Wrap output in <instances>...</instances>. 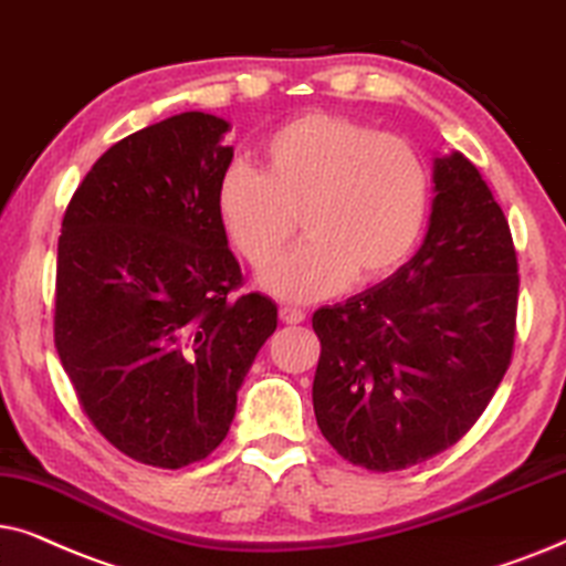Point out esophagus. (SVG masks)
<instances>
[{"label":"esophagus","mask_w":566,"mask_h":566,"mask_svg":"<svg viewBox=\"0 0 566 566\" xmlns=\"http://www.w3.org/2000/svg\"><path fill=\"white\" fill-rule=\"evenodd\" d=\"M279 318H282V323H303L305 321V313L303 311H297V307H290V305H284V307H279Z\"/></svg>","instance_id":"1"}]
</instances>
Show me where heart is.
Here are the masks:
<instances>
[{
  "mask_svg": "<svg viewBox=\"0 0 566 566\" xmlns=\"http://www.w3.org/2000/svg\"><path fill=\"white\" fill-rule=\"evenodd\" d=\"M429 170L409 139L342 113H305L271 132L259 170L232 163L214 193L230 245L269 269L297 232L307 240L261 276L271 295L311 303L352 279L375 282L409 259L429 212Z\"/></svg>",
  "mask_w": 566,
  "mask_h": 566,
  "instance_id": "1",
  "label": "heart"
}]
</instances>
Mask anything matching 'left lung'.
I'll return each mask as SVG.
<instances>
[{"instance_id": "left-lung-1", "label": "left lung", "mask_w": 566, "mask_h": 566, "mask_svg": "<svg viewBox=\"0 0 566 566\" xmlns=\"http://www.w3.org/2000/svg\"><path fill=\"white\" fill-rule=\"evenodd\" d=\"M427 238L394 276L313 315V409L331 448L367 471H401L455 446L507 373L517 253L469 157L434 160Z\"/></svg>"}]
</instances>
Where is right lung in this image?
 Wrapping results in <instances>:
<instances>
[{
    "mask_svg": "<svg viewBox=\"0 0 566 566\" xmlns=\"http://www.w3.org/2000/svg\"><path fill=\"white\" fill-rule=\"evenodd\" d=\"M230 124L188 111L101 155L74 191L56 255L54 344L82 411L155 469L205 461L276 328L228 248L214 193Z\"/></svg>",
    "mask_w": 566,
    "mask_h": 566,
    "instance_id": "1",
    "label": "right lung"
}]
</instances>
